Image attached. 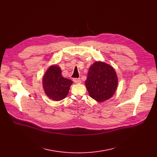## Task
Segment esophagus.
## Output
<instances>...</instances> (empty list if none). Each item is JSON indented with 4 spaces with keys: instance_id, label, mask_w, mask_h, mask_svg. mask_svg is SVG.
Instances as JSON below:
<instances>
[{
    "instance_id": "1",
    "label": "esophagus",
    "mask_w": 157,
    "mask_h": 157,
    "mask_svg": "<svg viewBox=\"0 0 157 157\" xmlns=\"http://www.w3.org/2000/svg\"><path fill=\"white\" fill-rule=\"evenodd\" d=\"M73 81L76 84H80L81 82V80L80 79V78H74Z\"/></svg>"
}]
</instances>
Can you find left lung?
Returning a JSON list of instances; mask_svg holds the SVG:
<instances>
[{
  "label": "left lung",
  "mask_w": 157,
  "mask_h": 157,
  "mask_svg": "<svg viewBox=\"0 0 157 157\" xmlns=\"http://www.w3.org/2000/svg\"><path fill=\"white\" fill-rule=\"evenodd\" d=\"M118 78L113 67L101 61L89 67L85 85L89 95L98 102L110 99L115 93Z\"/></svg>",
  "instance_id": "left-lung-1"
}]
</instances>
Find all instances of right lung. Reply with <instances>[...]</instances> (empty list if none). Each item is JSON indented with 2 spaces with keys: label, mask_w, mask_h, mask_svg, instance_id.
<instances>
[{
  "label": "right lung",
  "mask_w": 157,
  "mask_h": 157,
  "mask_svg": "<svg viewBox=\"0 0 157 157\" xmlns=\"http://www.w3.org/2000/svg\"><path fill=\"white\" fill-rule=\"evenodd\" d=\"M42 83L47 96L55 101H59L68 94L73 81L63 77L59 67L53 65L44 73Z\"/></svg>",
  "instance_id": "1"
}]
</instances>
